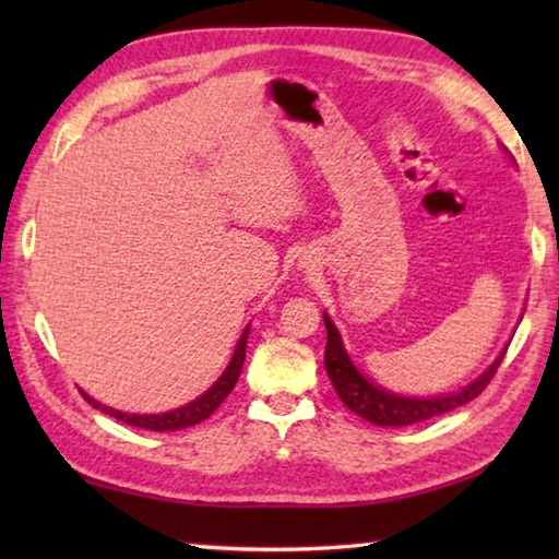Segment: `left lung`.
<instances>
[{
	"label": "left lung",
	"mask_w": 559,
	"mask_h": 559,
	"mask_svg": "<svg viewBox=\"0 0 559 559\" xmlns=\"http://www.w3.org/2000/svg\"><path fill=\"white\" fill-rule=\"evenodd\" d=\"M323 320L328 330L325 370H328L330 382H333L337 396L343 400V404L349 412H355L357 416H362V419L377 424V427H409V424L427 421V419H433V416L459 409V406L476 400V396L486 390L488 382L493 380V374L498 372V367L506 357V353L500 355L476 382L463 386V390L456 394L433 396V400H409V396L384 392L380 386L367 382L365 377L355 370V365L349 362V357L343 347V340H340L333 320L328 316Z\"/></svg>",
	"instance_id": "8db88e82"
}]
</instances>
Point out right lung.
Masks as SVG:
<instances>
[{
    "label": "right lung",
    "instance_id": "obj_1",
    "mask_svg": "<svg viewBox=\"0 0 559 559\" xmlns=\"http://www.w3.org/2000/svg\"><path fill=\"white\" fill-rule=\"evenodd\" d=\"M246 337H249V328L243 330V335L239 340V345L234 349V357L229 367H226V372L219 377V380L214 382L212 390H206L200 400L189 402L187 406H179L175 412H165V414H126V412H116L110 409V406H103L98 402H93L88 394H83V400L88 404L96 406V409L106 412L110 416H116L118 421L122 424H130V427H138V429H150V431H177V429H187L192 427V424H200L204 421L206 416H210L216 406H219L229 392L234 390L236 380H239L241 374V367H243V357H246Z\"/></svg>",
    "mask_w": 559,
    "mask_h": 559
}]
</instances>
